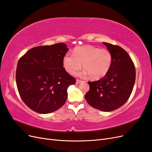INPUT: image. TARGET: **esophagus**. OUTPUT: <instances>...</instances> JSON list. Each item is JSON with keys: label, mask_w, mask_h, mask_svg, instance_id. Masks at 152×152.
I'll use <instances>...</instances> for the list:
<instances>
[{"label": "esophagus", "mask_w": 152, "mask_h": 152, "mask_svg": "<svg viewBox=\"0 0 152 152\" xmlns=\"http://www.w3.org/2000/svg\"><path fill=\"white\" fill-rule=\"evenodd\" d=\"M81 82H82V80H79V79H77V80H76V84H79Z\"/></svg>", "instance_id": "1"}]
</instances>
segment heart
Masks as SVG:
<instances>
[{
    "instance_id": "obj_1",
    "label": "heart",
    "mask_w": 152,
    "mask_h": 152,
    "mask_svg": "<svg viewBox=\"0 0 152 152\" xmlns=\"http://www.w3.org/2000/svg\"><path fill=\"white\" fill-rule=\"evenodd\" d=\"M112 61V54L108 49L86 45L75 48L73 54H66L63 58V65L67 72L75 74L82 63L85 70L83 75H89L92 79L98 80L108 73Z\"/></svg>"
}]
</instances>
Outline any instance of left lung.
Segmentation results:
<instances>
[{"label": "left lung", "mask_w": 152, "mask_h": 152, "mask_svg": "<svg viewBox=\"0 0 152 152\" xmlns=\"http://www.w3.org/2000/svg\"><path fill=\"white\" fill-rule=\"evenodd\" d=\"M111 53L112 65L102 79L88 82L90 89L85 95L89 105L102 112H111L125 103L132 93L136 70L131 57L118 45L103 42Z\"/></svg>", "instance_id": "left-lung-1"}]
</instances>
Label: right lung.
Here are the masks:
<instances>
[{
  "label": "right lung",
  "instance_id": "1",
  "mask_svg": "<svg viewBox=\"0 0 152 152\" xmlns=\"http://www.w3.org/2000/svg\"><path fill=\"white\" fill-rule=\"evenodd\" d=\"M68 50L64 43L35 47L18 61V90L23 102L33 111L49 113L65 103L68 87L76 82L63 68V58Z\"/></svg>",
  "mask_w": 152,
  "mask_h": 152
}]
</instances>
